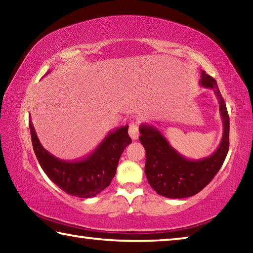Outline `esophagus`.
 <instances>
[{
  "label": "esophagus",
  "instance_id": "34e87169",
  "mask_svg": "<svg viewBox=\"0 0 253 253\" xmlns=\"http://www.w3.org/2000/svg\"><path fill=\"white\" fill-rule=\"evenodd\" d=\"M138 128H139V123L138 122H132L129 125V130H128V134H129L130 138L132 140L138 139V137H139Z\"/></svg>",
  "mask_w": 253,
  "mask_h": 253
}]
</instances>
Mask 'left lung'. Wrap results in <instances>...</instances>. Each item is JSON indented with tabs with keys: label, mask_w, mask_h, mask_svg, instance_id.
<instances>
[{
	"label": "left lung",
	"mask_w": 253,
	"mask_h": 253,
	"mask_svg": "<svg viewBox=\"0 0 253 253\" xmlns=\"http://www.w3.org/2000/svg\"><path fill=\"white\" fill-rule=\"evenodd\" d=\"M200 84L215 92L223 122L222 140L211 156L190 160L179 154L156 127L147 124L139 127V140L146 152L145 174L149 185L165 198H188L202 191L219 172L229 151V115L216 81L202 71Z\"/></svg>",
	"instance_id": "1"
}]
</instances>
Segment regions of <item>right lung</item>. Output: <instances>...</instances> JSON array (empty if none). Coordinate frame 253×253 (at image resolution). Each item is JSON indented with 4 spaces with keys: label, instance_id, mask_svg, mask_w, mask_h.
<instances>
[{
    "label": "right lung",
    "instance_id": "1",
    "mask_svg": "<svg viewBox=\"0 0 253 253\" xmlns=\"http://www.w3.org/2000/svg\"><path fill=\"white\" fill-rule=\"evenodd\" d=\"M29 127L33 151L46 176L66 193L77 198H92L109 186L124 149L131 143L126 125L110 131L87 157L63 161L42 146L31 119Z\"/></svg>",
    "mask_w": 253,
    "mask_h": 253
}]
</instances>
